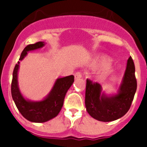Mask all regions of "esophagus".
Returning <instances> with one entry per match:
<instances>
[{"instance_id": "1", "label": "esophagus", "mask_w": 147, "mask_h": 147, "mask_svg": "<svg viewBox=\"0 0 147 147\" xmlns=\"http://www.w3.org/2000/svg\"><path fill=\"white\" fill-rule=\"evenodd\" d=\"M82 78V72H77L75 73V78L76 80L80 79Z\"/></svg>"}]
</instances>
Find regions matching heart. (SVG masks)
<instances>
[{
    "mask_svg": "<svg viewBox=\"0 0 147 147\" xmlns=\"http://www.w3.org/2000/svg\"><path fill=\"white\" fill-rule=\"evenodd\" d=\"M107 61V58H106V57H102L100 60V63H103L100 69V72L102 75H107L109 72H111V70L112 69V64L109 62H107L106 63Z\"/></svg>",
    "mask_w": 147,
    "mask_h": 147,
    "instance_id": "b5f03b06",
    "label": "heart"
}]
</instances>
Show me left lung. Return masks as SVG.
Listing matches in <instances>:
<instances>
[{
  "label": "left lung",
  "mask_w": 147,
  "mask_h": 147,
  "mask_svg": "<svg viewBox=\"0 0 147 147\" xmlns=\"http://www.w3.org/2000/svg\"><path fill=\"white\" fill-rule=\"evenodd\" d=\"M137 87L135 67L130 56L117 94L106 95L102 92V87L99 83L87 80L86 109L92 117L98 121H112L119 119L129 109Z\"/></svg>",
  "instance_id": "left-lung-1"
}]
</instances>
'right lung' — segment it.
Wrapping results in <instances>:
<instances>
[{"mask_svg": "<svg viewBox=\"0 0 147 147\" xmlns=\"http://www.w3.org/2000/svg\"><path fill=\"white\" fill-rule=\"evenodd\" d=\"M45 45L43 42H38L26 46L22 52L19 60H22L28 51L41 48ZM20 62L16 65L13 72L11 83V94L18 109L22 115L32 122L42 123L55 117L63 107L67 92L74 82V76L58 78L48 95L42 101L32 102L26 100L20 93L18 84V72Z\"/></svg>", "mask_w": 147, "mask_h": 147, "instance_id": "obj_1", "label": "right lung"}]
</instances>
